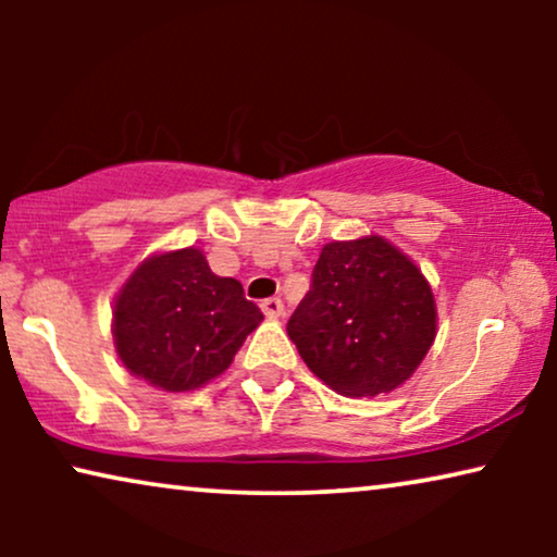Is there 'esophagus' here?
<instances>
[{
  "instance_id": "esophagus-1",
  "label": "esophagus",
  "mask_w": 557,
  "mask_h": 557,
  "mask_svg": "<svg viewBox=\"0 0 557 557\" xmlns=\"http://www.w3.org/2000/svg\"><path fill=\"white\" fill-rule=\"evenodd\" d=\"M261 309L269 319H278L281 314H284V301L276 299V296H271V299L261 301Z\"/></svg>"
}]
</instances>
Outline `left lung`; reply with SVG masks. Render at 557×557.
Returning a JSON list of instances; mask_svg holds the SVG:
<instances>
[{
    "label": "left lung",
    "instance_id": "left-lung-1",
    "mask_svg": "<svg viewBox=\"0 0 557 557\" xmlns=\"http://www.w3.org/2000/svg\"><path fill=\"white\" fill-rule=\"evenodd\" d=\"M286 332L301 360L332 391L349 398L391 393L436 337V304L423 273L370 235L330 243Z\"/></svg>",
    "mask_w": 557,
    "mask_h": 557
}]
</instances>
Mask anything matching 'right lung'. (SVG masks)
Instances as JSON below:
<instances>
[{"label": "right lung", "mask_w": 557, "mask_h": 557, "mask_svg": "<svg viewBox=\"0 0 557 557\" xmlns=\"http://www.w3.org/2000/svg\"><path fill=\"white\" fill-rule=\"evenodd\" d=\"M261 319L240 281L215 276L202 250L182 248L149 258L126 281L113 339L136 377L182 393L227 370Z\"/></svg>", "instance_id": "obj_1"}]
</instances>
